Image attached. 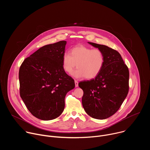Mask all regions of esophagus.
Instances as JSON below:
<instances>
[{"mask_svg":"<svg viewBox=\"0 0 150 150\" xmlns=\"http://www.w3.org/2000/svg\"><path fill=\"white\" fill-rule=\"evenodd\" d=\"M75 87H78V82L76 80H75Z\"/></svg>","mask_w":150,"mask_h":150,"instance_id":"1","label":"esophagus"}]
</instances>
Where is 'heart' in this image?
<instances>
[{"label":"heart","instance_id":"obj_1","mask_svg":"<svg viewBox=\"0 0 150 150\" xmlns=\"http://www.w3.org/2000/svg\"><path fill=\"white\" fill-rule=\"evenodd\" d=\"M105 62L103 51L99 49H92L84 46H78L71 50L70 54L64 53L62 56V68L65 72L71 74L74 68H78L73 73L75 78L93 79L101 71Z\"/></svg>","mask_w":150,"mask_h":150}]
</instances>
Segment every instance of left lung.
Returning a JSON list of instances; mask_svg holds the SVG:
<instances>
[{
    "mask_svg": "<svg viewBox=\"0 0 150 150\" xmlns=\"http://www.w3.org/2000/svg\"><path fill=\"white\" fill-rule=\"evenodd\" d=\"M88 43L103 51L105 62L95 79L79 83V87L83 91L82 104L89 116L105 119L119 109L127 95L129 69L117 51L94 42Z\"/></svg>",
    "mask_w": 150,
    "mask_h": 150,
    "instance_id": "8db88e82",
    "label": "left lung"
}]
</instances>
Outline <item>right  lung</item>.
<instances>
[{
	"instance_id": "1",
	"label": "right lung",
	"mask_w": 150,
	"mask_h": 150,
	"mask_svg": "<svg viewBox=\"0 0 150 150\" xmlns=\"http://www.w3.org/2000/svg\"><path fill=\"white\" fill-rule=\"evenodd\" d=\"M66 41L40 47L26 58L19 68L20 96L30 112L42 120L59 117L65 98L75 82L62 68Z\"/></svg>"
}]
</instances>
